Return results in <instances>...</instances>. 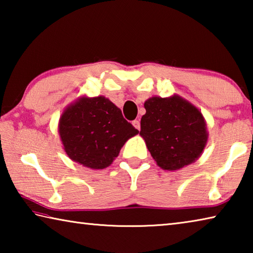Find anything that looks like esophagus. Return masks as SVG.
Here are the masks:
<instances>
[{"instance_id":"esophagus-1","label":"esophagus","mask_w":253,"mask_h":253,"mask_svg":"<svg viewBox=\"0 0 253 253\" xmlns=\"http://www.w3.org/2000/svg\"><path fill=\"white\" fill-rule=\"evenodd\" d=\"M132 125H134V127L136 128V129H140V123H139V121H134L132 122Z\"/></svg>"}]
</instances>
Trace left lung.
I'll return each mask as SVG.
<instances>
[{"instance_id":"obj_1","label":"left lung","mask_w":253,"mask_h":253,"mask_svg":"<svg viewBox=\"0 0 253 253\" xmlns=\"http://www.w3.org/2000/svg\"><path fill=\"white\" fill-rule=\"evenodd\" d=\"M140 132L149 153L163 169L176 170L201 156L208 142L201 111L182 97H152L144 104Z\"/></svg>"}]
</instances>
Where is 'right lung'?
<instances>
[{
  "label": "right lung",
  "mask_w": 253,
  "mask_h": 253,
  "mask_svg": "<svg viewBox=\"0 0 253 253\" xmlns=\"http://www.w3.org/2000/svg\"><path fill=\"white\" fill-rule=\"evenodd\" d=\"M63 148L72 161L92 169L109 166L138 130L107 98L81 97L67 107L59 121Z\"/></svg>",
  "instance_id": "right-lung-1"
}]
</instances>
